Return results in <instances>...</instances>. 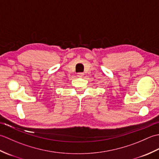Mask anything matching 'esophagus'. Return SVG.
<instances>
[{
	"label": "esophagus",
	"instance_id": "obj_1",
	"mask_svg": "<svg viewBox=\"0 0 159 159\" xmlns=\"http://www.w3.org/2000/svg\"><path fill=\"white\" fill-rule=\"evenodd\" d=\"M83 75H84V74H83V73H78V74H77V76H79V77H80V78L83 77Z\"/></svg>",
	"mask_w": 159,
	"mask_h": 159
}]
</instances>
